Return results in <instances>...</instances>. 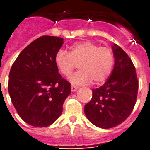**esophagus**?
<instances>
[{
    "instance_id": "esophagus-1",
    "label": "esophagus",
    "mask_w": 150,
    "mask_h": 150,
    "mask_svg": "<svg viewBox=\"0 0 150 150\" xmlns=\"http://www.w3.org/2000/svg\"><path fill=\"white\" fill-rule=\"evenodd\" d=\"M71 91H75L78 90L79 88L78 87H76V86H71Z\"/></svg>"
}]
</instances>
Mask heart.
Instances as JSON below:
<instances>
[{"label":"heart","mask_w":150,"mask_h":150,"mask_svg":"<svg viewBox=\"0 0 150 150\" xmlns=\"http://www.w3.org/2000/svg\"><path fill=\"white\" fill-rule=\"evenodd\" d=\"M114 55L108 47L100 46L91 41L77 42L67 54L60 50L54 56V62L60 73L69 76L79 65L80 71L70 76L74 85H87L94 80L96 84L104 83L112 71Z\"/></svg>","instance_id":"heart-1"}]
</instances>
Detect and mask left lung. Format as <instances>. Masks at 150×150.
<instances>
[{"label": "left lung", "instance_id": "8db88e82", "mask_svg": "<svg viewBox=\"0 0 150 150\" xmlns=\"http://www.w3.org/2000/svg\"><path fill=\"white\" fill-rule=\"evenodd\" d=\"M114 68L106 83L92 90L91 101L85 105L89 121L101 129H110L124 122L132 112L138 91V81L132 60L114 44Z\"/></svg>", "mask_w": 150, "mask_h": 150}]
</instances>
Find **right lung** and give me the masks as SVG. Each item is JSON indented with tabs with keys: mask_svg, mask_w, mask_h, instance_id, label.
I'll return each mask as SVG.
<instances>
[{
	"mask_svg": "<svg viewBox=\"0 0 150 150\" xmlns=\"http://www.w3.org/2000/svg\"><path fill=\"white\" fill-rule=\"evenodd\" d=\"M63 38L42 36L18 55L8 75V93L21 119L34 127L52 125L62 112L71 84L62 78L54 56Z\"/></svg>",
	"mask_w": 150,
	"mask_h": 150,
	"instance_id": "add662e5",
	"label": "right lung"
}]
</instances>
